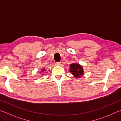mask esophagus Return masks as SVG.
Wrapping results in <instances>:
<instances>
[{
    "label": "esophagus",
    "mask_w": 121,
    "mask_h": 121,
    "mask_svg": "<svg viewBox=\"0 0 121 121\" xmlns=\"http://www.w3.org/2000/svg\"><path fill=\"white\" fill-rule=\"evenodd\" d=\"M56 65H61V62H56Z\"/></svg>",
    "instance_id": "1"
}]
</instances>
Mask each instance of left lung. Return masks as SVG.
<instances>
[{
    "mask_svg": "<svg viewBox=\"0 0 121 121\" xmlns=\"http://www.w3.org/2000/svg\"><path fill=\"white\" fill-rule=\"evenodd\" d=\"M69 71L73 76L77 78H80L84 73V69L81 65L77 63H71L69 66Z\"/></svg>",
    "mask_w": 121,
    "mask_h": 121,
    "instance_id": "1",
    "label": "left lung"
}]
</instances>
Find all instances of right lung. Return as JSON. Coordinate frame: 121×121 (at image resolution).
<instances>
[{
  "mask_svg": "<svg viewBox=\"0 0 121 121\" xmlns=\"http://www.w3.org/2000/svg\"><path fill=\"white\" fill-rule=\"evenodd\" d=\"M45 70V69H43V70H41V71H40V73H41V72H43V71Z\"/></svg>",
  "mask_w": 121,
  "mask_h": 121,
  "instance_id": "right-lung-1",
  "label": "right lung"
}]
</instances>
